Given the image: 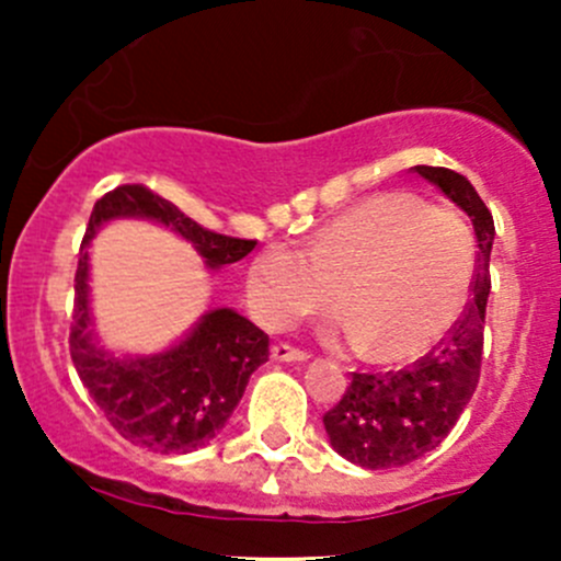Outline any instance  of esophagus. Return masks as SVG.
<instances>
[{"mask_svg": "<svg viewBox=\"0 0 561 561\" xmlns=\"http://www.w3.org/2000/svg\"><path fill=\"white\" fill-rule=\"evenodd\" d=\"M271 358L274 360H287V364H290V360H307L309 355L304 353V350H298V347H290V344H274V347H271Z\"/></svg>", "mask_w": 561, "mask_h": 561, "instance_id": "34e87169", "label": "esophagus"}]
</instances>
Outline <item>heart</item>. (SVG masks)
Listing matches in <instances>:
<instances>
[{
	"label": "heart",
	"instance_id": "heart-1",
	"mask_svg": "<svg viewBox=\"0 0 561 561\" xmlns=\"http://www.w3.org/2000/svg\"><path fill=\"white\" fill-rule=\"evenodd\" d=\"M474 236L450 206L382 192L320 228L307 252L265 247L249 268V301L271 328L333 301L344 342L375 360H412L439 342L472 293Z\"/></svg>",
	"mask_w": 561,
	"mask_h": 561
}]
</instances>
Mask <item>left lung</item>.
<instances>
[{"instance_id": "left-lung-1", "label": "left lung", "mask_w": 561, "mask_h": 561, "mask_svg": "<svg viewBox=\"0 0 561 561\" xmlns=\"http://www.w3.org/2000/svg\"><path fill=\"white\" fill-rule=\"evenodd\" d=\"M410 171L437 184L456 206L472 217L474 239H478L472 298L456 325L423 358L407 369L386 371V375L353 371V380L339 404L322 415L333 450L366 469L404 467L437 448L472 399L480 380V360H483L494 219L461 173L432 165H415Z\"/></svg>"}]
</instances>
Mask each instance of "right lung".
<instances>
[{
	"label": "right lung",
	"mask_w": 561,
	"mask_h": 561,
	"mask_svg": "<svg viewBox=\"0 0 561 561\" xmlns=\"http://www.w3.org/2000/svg\"><path fill=\"white\" fill-rule=\"evenodd\" d=\"M146 217L168 225L195 244L206 265L236 263L257 241L214 233L144 184L105 192L92 208L76 271V307L70 355L83 388L113 428L154 454H192L217 437L244 396L252 371L268 360V333L233 309H214L195 331L168 353L151 358H116L92 342L89 317V252L94 230L107 219Z\"/></svg>",
	"instance_id": "obj_1"
}]
</instances>
